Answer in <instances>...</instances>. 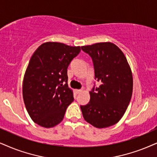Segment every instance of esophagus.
Returning <instances> with one entry per match:
<instances>
[{
	"label": "esophagus",
	"mask_w": 157,
	"mask_h": 157,
	"mask_svg": "<svg viewBox=\"0 0 157 157\" xmlns=\"http://www.w3.org/2000/svg\"><path fill=\"white\" fill-rule=\"evenodd\" d=\"M82 91V90H81V89H80V90H75V92H76L77 94H79V93H80Z\"/></svg>",
	"instance_id": "obj_1"
}]
</instances>
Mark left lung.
<instances>
[{
    "instance_id": "left-lung-1",
    "label": "left lung",
    "mask_w": 157,
    "mask_h": 157,
    "mask_svg": "<svg viewBox=\"0 0 157 157\" xmlns=\"http://www.w3.org/2000/svg\"><path fill=\"white\" fill-rule=\"evenodd\" d=\"M92 59L95 80L88 104L80 106L85 120L98 128H108L122 117L132 93V75L126 57L112 43L81 47ZM95 84V83H94Z\"/></svg>"
}]
</instances>
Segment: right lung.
Segmentation results:
<instances>
[{"mask_svg":"<svg viewBox=\"0 0 157 157\" xmlns=\"http://www.w3.org/2000/svg\"><path fill=\"white\" fill-rule=\"evenodd\" d=\"M80 52V46L48 42L32 56L24 77L23 98L31 119L40 126L59 124L74 101L67 85V68Z\"/></svg>","mask_w":157,"mask_h":157,"instance_id":"obj_1","label":"right lung"}]
</instances>
